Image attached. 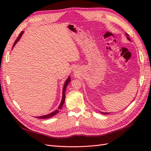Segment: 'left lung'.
I'll list each match as a JSON object with an SVG mask.
<instances>
[{"instance_id": "1", "label": "left lung", "mask_w": 151, "mask_h": 151, "mask_svg": "<svg viewBox=\"0 0 151 151\" xmlns=\"http://www.w3.org/2000/svg\"><path fill=\"white\" fill-rule=\"evenodd\" d=\"M126 34V35H127V38L129 40H130V39L129 38V35H128L127 33H125ZM102 114H104V115H106V114H108V113H104V112H101Z\"/></svg>"}]
</instances>
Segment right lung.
Listing matches in <instances>:
<instances>
[{
	"instance_id": "1",
	"label": "right lung",
	"mask_w": 151,
	"mask_h": 151,
	"mask_svg": "<svg viewBox=\"0 0 151 151\" xmlns=\"http://www.w3.org/2000/svg\"><path fill=\"white\" fill-rule=\"evenodd\" d=\"M22 33H23V31H22L21 33L19 34V36H18V38H17L16 39V40L15 41L14 43V45H13V47H14V45H16V43L18 42V41L19 40V39L21 38V36H22ZM70 77H68V78L66 80L65 83V84H64V86H63V93H62V99L61 103H60V105H59V106H58V109H57V110H55V111H54L52 112L51 113L48 114V115H43V116H36V118H42V119H45V118H50V117H52L53 116L55 115L58 112V110H59V109H62V106H63V103H64V102H65V91H66L67 86L68 84L70 83Z\"/></svg>"
}]
</instances>
